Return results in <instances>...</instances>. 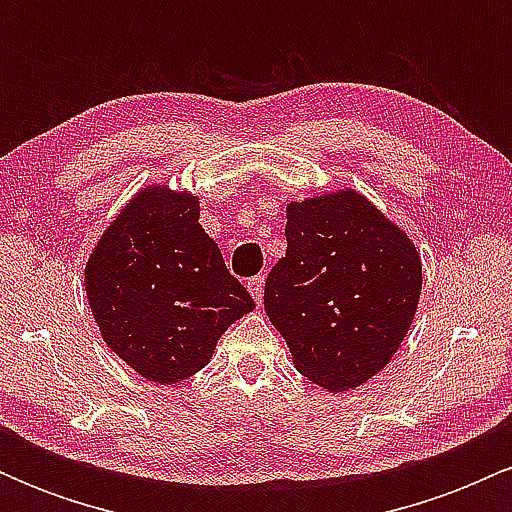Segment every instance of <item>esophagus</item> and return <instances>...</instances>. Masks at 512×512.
Listing matches in <instances>:
<instances>
[{
  "label": "esophagus",
  "mask_w": 512,
  "mask_h": 512,
  "mask_svg": "<svg viewBox=\"0 0 512 512\" xmlns=\"http://www.w3.org/2000/svg\"><path fill=\"white\" fill-rule=\"evenodd\" d=\"M248 291H250V296L255 298V303L260 305L262 298H264V276L262 274L260 276H252V279L248 281Z\"/></svg>",
  "instance_id": "1"
}]
</instances>
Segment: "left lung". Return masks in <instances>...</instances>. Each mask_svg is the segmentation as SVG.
I'll list each match as a JSON object with an SVG mask.
<instances>
[{"instance_id":"left-lung-1","label":"left lung","mask_w":512,"mask_h":512,"mask_svg":"<svg viewBox=\"0 0 512 512\" xmlns=\"http://www.w3.org/2000/svg\"><path fill=\"white\" fill-rule=\"evenodd\" d=\"M286 243L264 284V310L293 366L327 392L368 383L414 322L419 250L354 187L286 204Z\"/></svg>"}]
</instances>
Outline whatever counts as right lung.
<instances>
[{
	"label": "right lung",
	"mask_w": 512,
	"mask_h": 512,
	"mask_svg": "<svg viewBox=\"0 0 512 512\" xmlns=\"http://www.w3.org/2000/svg\"><path fill=\"white\" fill-rule=\"evenodd\" d=\"M103 342L149 383L175 385L214 356L255 301L199 223V197L146 182L113 216L84 267Z\"/></svg>",
	"instance_id": "add662e5"
}]
</instances>
